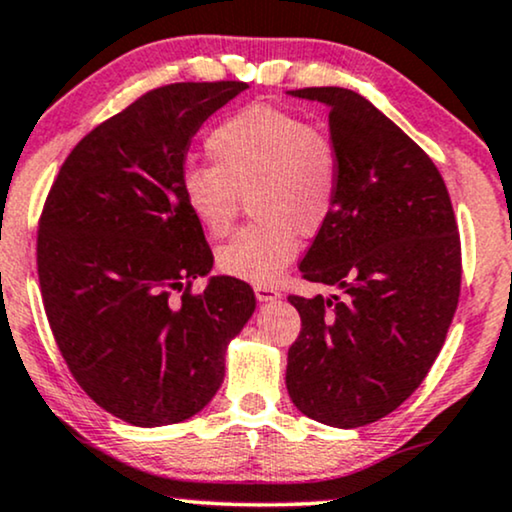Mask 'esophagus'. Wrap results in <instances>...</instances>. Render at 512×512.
I'll list each match as a JSON object with an SVG mask.
<instances>
[{
  "mask_svg": "<svg viewBox=\"0 0 512 512\" xmlns=\"http://www.w3.org/2000/svg\"><path fill=\"white\" fill-rule=\"evenodd\" d=\"M254 291H256V298L261 303L277 301V298H280V291H277L275 287H270V284H256Z\"/></svg>",
  "mask_w": 512,
  "mask_h": 512,
  "instance_id": "34e87169",
  "label": "esophagus"
}]
</instances>
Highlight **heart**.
I'll return each mask as SVG.
<instances>
[{
	"label": "heart",
	"instance_id": "heart-1",
	"mask_svg": "<svg viewBox=\"0 0 512 512\" xmlns=\"http://www.w3.org/2000/svg\"><path fill=\"white\" fill-rule=\"evenodd\" d=\"M214 164H192L181 176L190 214L209 235L223 237L249 195L251 216L216 254L221 272L268 284L294 261L298 232L327 228L341 199L343 159L322 129L294 112L256 103L211 131Z\"/></svg>",
	"mask_w": 512,
	"mask_h": 512
}]
</instances>
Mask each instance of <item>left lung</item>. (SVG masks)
<instances>
[{
    "mask_svg": "<svg viewBox=\"0 0 512 512\" xmlns=\"http://www.w3.org/2000/svg\"><path fill=\"white\" fill-rule=\"evenodd\" d=\"M291 96L329 105L343 185L298 265L341 294L289 296L301 334L287 390L301 414L360 428L400 407L440 355L461 294L459 225L433 159L367 98L338 86Z\"/></svg>",
    "mask_w": 512,
    "mask_h": 512,
    "instance_id": "8db88e82",
    "label": "left lung"
}]
</instances>
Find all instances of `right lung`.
Listing matches in <instances>:
<instances>
[{"label":"right lung","instance_id":"1","mask_svg":"<svg viewBox=\"0 0 512 512\" xmlns=\"http://www.w3.org/2000/svg\"><path fill=\"white\" fill-rule=\"evenodd\" d=\"M244 89H150L72 148L46 195L37 230L46 320L79 388L131 426H171L207 407L230 338L254 315V289L237 277L190 291L214 254L181 192L192 136Z\"/></svg>","mask_w":512,"mask_h":512}]
</instances>
